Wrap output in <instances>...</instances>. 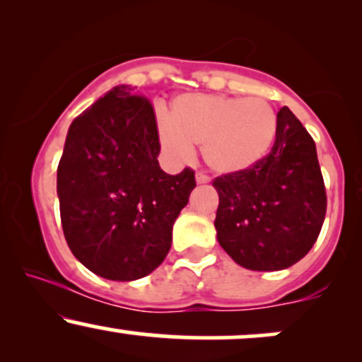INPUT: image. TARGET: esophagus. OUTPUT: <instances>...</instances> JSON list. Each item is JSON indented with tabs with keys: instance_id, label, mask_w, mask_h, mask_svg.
I'll return each mask as SVG.
<instances>
[{
	"instance_id": "esophagus-1",
	"label": "esophagus",
	"mask_w": 362,
	"mask_h": 362,
	"mask_svg": "<svg viewBox=\"0 0 362 362\" xmlns=\"http://www.w3.org/2000/svg\"><path fill=\"white\" fill-rule=\"evenodd\" d=\"M211 178L207 177V175H204V173H195V182H197V184H207V182H209Z\"/></svg>"
}]
</instances>
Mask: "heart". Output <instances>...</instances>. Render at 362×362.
Instances as JSON below:
<instances>
[{
  "mask_svg": "<svg viewBox=\"0 0 362 362\" xmlns=\"http://www.w3.org/2000/svg\"><path fill=\"white\" fill-rule=\"evenodd\" d=\"M156 129L168 158L189 160L192 144H199L207 167L233 175L257 167L269 155L277 115L262 98L187 93L173 100L170 115H158Z\"/></svg>",
  "mask_w": 362,
  "mask_h": 362,
  "instance_id": "1",
  "label": "heart"
}]
</instances>
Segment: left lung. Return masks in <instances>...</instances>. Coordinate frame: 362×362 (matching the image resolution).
<instances>
[{
  "instance_id": "1",
  "label": "left lung",
  "mask_w": 362,
  "mask_h": 362,
  "mask_svg": "<svg viewBox=\"0 0 362 362\" xmlns=\"http://www.w3.org/2000/svg\"><path fill=\"white\" fill-rule=\"evenodd\" d=\"M218 242L250 271H281L317 242L327 194L317 146L288 107L277 114L274 146L257 167L214 178Z\"/></svg>"
}]
</instances>
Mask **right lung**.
I'll use <instances>...</instances> for the list:
<instances>
[{
    "mask_svg": "<svg viewBox=\"0 0 362 362\" xmlns=\"http://www.w3.org/2000/svg\"><path fill=\"white\" fill-rule=\"evenodd\" d=\"M151 102L115 86L69 126L57 167L64 238L97 276L134 281L172 247V228L195 187L194 170L168 175L158 163Z\"/></svg>",
    "mask_w": 362,
    "mask_h": 362,
    "instance_id": "right-lung-1",
    "label": "right lung"
}]
</instances>
